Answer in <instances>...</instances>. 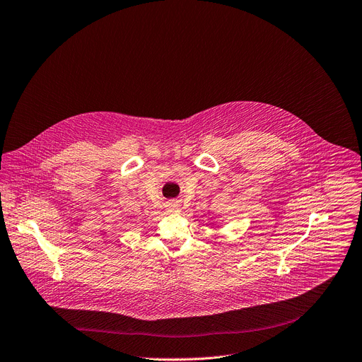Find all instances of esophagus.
Masks as SVG:
<instances>
[{
    "label": "esophagus",
    "instance_id": "obj_1",
    "mask_svg": "<svg viewBox=\"0 0 362 362\" xmlns=\"http://www.w3.org/2000/svg\"><path fill=\"white\" fill-rule=\"evenodd\" d=\"M166 209H168V211L177 213V211H180L181 204H180V202H177V200H171V202L166 203Z\"/></svg>",
    "mask_w": 362,
    "mask_h": 362
}]
</instances>
